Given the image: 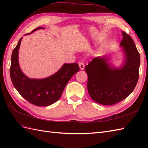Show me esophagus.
Returning <instances> with one entry per match:
<instances>
[{
	"instance_id": "obj_1",
	"label": "esophagus",
	"mask_w": 148,
	"mask_h": 148,
	"mask_svg": "<svg viewBox=\"0 0 148 148\" xmlns=\"http://www.w3.org/2000/svg\"><path fill=\"white\" fill-rule=\"evenodd\" d=\"M79 68L81 70H83L84 68V64L83 62H79Z\"/></svg>"
}]
</instances>
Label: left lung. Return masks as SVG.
Masks as SVG:
<instances>
[{
	"mask_svg": "<svg viewBox=\"0 0 148 148\" xmlns=\"http://www.w3.org/2000/svg\"><path fill=\"white\" fill-rule=\"evenodd\" d=\"M125 60L120 68L109 64L108 56L96 57L86 65L87 88L92 99L102 105H113L133 92L139 76L140 55L132 38L122 31Z\"/></svg>",
	"mask_w": 148,
	"mask_h": 148,
	"instance_id": "obj_1",
	"label": "left lung"
}]
</instances>
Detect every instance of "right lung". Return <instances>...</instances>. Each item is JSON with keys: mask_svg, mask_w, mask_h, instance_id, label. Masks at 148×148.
<instances>
[{"mask_svg": "<svg viewBox=\"0 0 148 148\" xmlns=\"http://www.w3.org/2000/svg\"><path fill=\"white\" fill-rule=\"evenodd\" d=\"M43 27L35 29L31 33ZM29 34H27L28 35ZM22 37L11 55L10 76L13 86L27 101L37 106H50L60 98L65 86L72 76L79 71L77 64H64L52 76L44 79H30L25 75L19 65L18 50Z\"/></svg>", "mask_w": 148, "mask_h": 148, "instance_id": "add662e5", "label": "right lung"}]
</instances>
